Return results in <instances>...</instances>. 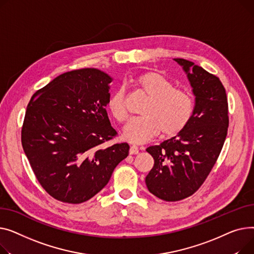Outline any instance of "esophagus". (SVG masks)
Instances as JSON below:
<instances>
[{"label":"esophagus","instance_id":"obj_1","mask_svg":"<svg viewBox=\"0 0 254 254\" xmlns=\"http://www.w3.org/2000/svg\"><path fill=\"white\" fill-rule=\"evenodd\" d=\"M138 152H139V148H138L137 145H131L130 146V150H129L130 155H136V154H138Z\"/></svg>","mask_w":254,"mask_h":254}]
</instances>
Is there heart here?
Instances as JSON below:
<instances>
[{
    "mask_svg": "<svg viewBox=\"0 0 254 254\" xmlns=\"http://www.w3.org/2000/svg\"><path fill=\"white\" fill-rule=\"evenodd\" d=\"M134 84L150 99L141 112L143 116L133 119L125 126L123 136L126 140L143 143L161 131L163 135L173 136L188 126L195 110V100L188 90L174 88L171 81L155 70L139 74ZM109 109L118 122L128 120L124 88H119L112 95Z\"/></svg>",
    "mask_w": 254,
    "mask_h": 254,
    "instance_id": "b5f03b06",
    "label": "heart"
}]
</instances>
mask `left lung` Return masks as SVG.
I'll return each instance as SVG.
<instances>
[{
    "label": "left lung",
    "mask_w": 254,
    "mask_h": 254,
    "mask_svg": "<svg viewBox=\"0 0 254 254\" xmlns=\"http://www.w3.org/2000/svg\"><path fill=\"white\" fill-rule=\"evenodd\" d=\"M174 61L187 72L196 98L188 126L146 148L155 160L145 177L146 187L167 202L184 200L200 189L217 161L229 127L228 98L219 79L187 59Z\"/></svg>",
    "instance_id": "left-lung-1"
}]
</instances>
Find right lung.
Returning a JSON list of instances; mask_svg holds the SVG:
<instances>
[{
  "mask_svg": "<svg viewBox=\"0 0 254 254\" xmlns=\"http://www.w3.org/2000/svg\"><path fill=\"white\" fill-rule=\"evenodd\" d=\"M111 82L99 69H74L39 89L28 103L23 151L42 188L58 201L91 199L128 156L127 142L102 145L118 135L106 110Z\"/></svg>",
  "mask_w": 254,
  "mask_h": 254,
  "instance_id": "add662e5",
  "label": "right lung"
}]
</instances>
